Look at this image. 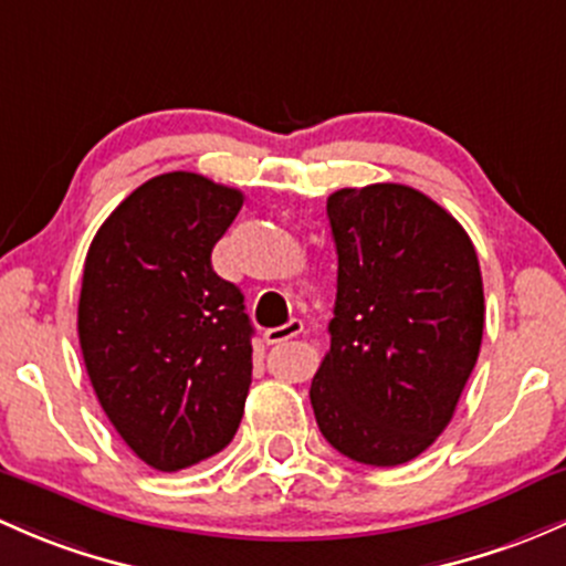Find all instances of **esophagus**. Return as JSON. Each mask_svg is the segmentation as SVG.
<instances>
[{
	"instance_id": "esophagus-1",
	"label": "esophagus",
	"mask_w": 566,
	"mask_h": 566,
	"mask_svg": "<svg viewBox=\"0 0 566 566\" xmlns=\"http://www.w3.org/2000/svg\"><path fill=\"white\" fill-rule=\"evenodd\" d=\"M301 331H303L301 319H290V323L279 325V328H268L265 331V342L268 344H282V342H287V338L298 336Z\"/></svg>"
}]
</instances>
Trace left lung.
<instances>
[{
  "label": "left lung",
  "instance_id": "1",
  "mask_svg": "<svg viewBox=\"0 0 566 566\" xmlns=\"http://www.w3.org/2000/svg\"><path fill=\"white\" fill-rule=\"evenodd\" d=\"M338 254L331 349L314 374L319 431L368 467L418 458L453 420L480 355L483 276L467 230L403 184L328 198Z\"/></svg>",
  "mask_w": 566,
  "mask_h": 566
}]
</instances>
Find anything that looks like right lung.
Returning <instances> with one entry per match:
<instances>
[{
  "label": "right lung",
  "instance_id": "1",
  "mask_svg": "<svg viewBox=\"0 0 566 566\" xmlns=\"http://www.w3.org/2000/svg\"><path fill=\"white\" fill-rule=\"evenodd\" d=\"M243 195L200 174L140 184L83 263L78 338L88 379L140 461L178 472L228 448L252 385V323L211 252Z\"/></svg>",
  "mask_w": 566,
  "mask_h": 566
}]
</instances>
